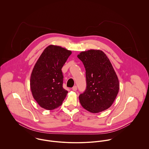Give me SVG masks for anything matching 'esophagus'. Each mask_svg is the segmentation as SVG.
<instances>
[{
	"label": "esophagus",
	"mask_w": 149,
	"mask_h": 149,
	"mask_svg": "<svg viewBox=\"0 0 149 149\" xmlns=\"http://www.w3.org/2000/svg\"><path fill=\"white\" fill-rule=\"evenodd\" d=\"M72 89L73 91H76L77 90V86H73V88H72Z\"/></svg>",
	"instance_id": "obj_1"
}]
</instances>
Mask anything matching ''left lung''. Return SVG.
Returning <instances> with one entry per match:
<instances>
[{
  "label": "left lung",
  "mask_w": 149,
  "mask_h": 149,
  "mask_svg": "<svg viewBox=\"0 0 149 149\" xmlns=\"http://www.w3.org/2000/svg\"><path fill=\"white\" fill-rule=\"evenodd\" d=\"M77 56L86 70V88L79 96L81 105L91 113L108 109L119 90L118 78L110 60L100 50L82 52Z\"/></svg>",
  "instance_id": "obj_1"
}]
</instances>
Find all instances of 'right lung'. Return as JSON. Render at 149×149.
<instances>
[{
  "label": "right lung",
  "mask_w": 149,
  "mask_h": 149,
  "mask_svg": "<svg viewBox=\"0 0 149 149\" xmlns=\"http://www.w3.org/2000/svg\"><path fill=\"white\" fill-rule=\"evenodd\" d=\"M71 52L59 46L51 45L43 51L33 69L30 89L38 105L47 110L62 104L68 91L63 88L61 68Z\"/></svg>",
  "instance_id": "add662e5"
}]
</instances>
